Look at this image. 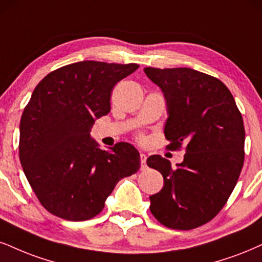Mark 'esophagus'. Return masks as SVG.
Here are the masks:
<instances>
[{
	"instance_id": "1",
	"label": "esophagus",
	"mask_w": 262,
	"mask_h": 262,
	"mask_svg": "<svg viewBox=\"0 0 262 262\" xmlns=\"http://www.w3.org/2000/svg\"><path fill=\"white\" fill-rule=\"evenodd\" d=\"M140 158H141V169L143 170V169H146V161H147V156L146 154H143V153H141V156H140Z\"/></svg>"
}]
</instances>
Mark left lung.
<instances>
[{"instance_id":"8db88e82","label":"left lung","mask_w":262,"mask_h":262,"mask_svg":"<svg viewBox=\"0 0 262 262\" xmlns=\"http://www.w3.org/2000/svg\"><path fill=\"white\" fill-rule=\"evenodd\" d=\"M164 93L167 148L185 146V159L171 167L160 156L147 159L164 177L149 196L150 211L173 230H192L220 212L237 185L244 163L245 131L233 96L222 81L189 68H144Z\"/></svg>"}]
</instances>
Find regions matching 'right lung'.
<instances>
[{"label": "right lung", "instance_id": "add662e5", "mask_svg": "<svg viewBox=\"0 0 262 262\" xmlns=\"http://www.w3.org/2000/svg\"><path fill=\"white\" fill-rule=\"evenodd\" d=\"M138 64L83 60L38 82L23 112L19 159L32 190L51 214L69 221L95 217L116 183L140 170V153L120 142L103 150L90 135L111 112L115 83Z\"/></svg>", "mask_w": 262, "mask_h": 262}]
</instances>
